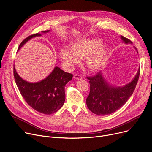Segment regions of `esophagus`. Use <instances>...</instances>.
Masks as SVG:
<instances>
[{
	"label": "esophagus",
	"instance_id": "1",
	"mask_svg": "<svg viewBox=\"0 0 152 152\" xmlns=\"http://www.w3.org/2000/svg\"><path fill=\"white\" fill-rule=\"evenodd\" d=\"M82 76L80 75H79V74H75L74 75V79H75V80H81L82 79Z\"/></svg>",
	"mask_w": 152,
	"mask_h": 152
}]
</instances>
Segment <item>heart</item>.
Here are the masks:
<instances>
[{"instance_id": "1", "label": "heart", "mask_w": 152, "mask_h": 152, "mask_svg": "<svg viewBox=\"0 0 152 152\" xmlns=\"http://www.w3.org/2000/svg\"><path fill=\"white\" fill-rule=\"evenodd\" d=\"M102 43V41L98 39L77 41L72 45L70 50L62 49L60 57L69 66L78 63L79 59L85 58L88 69L96 71L103 66L107 56V49Z\"/></svg>"}]
</instances>
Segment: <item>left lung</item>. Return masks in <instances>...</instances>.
Segmentation results:
<instances>
[{"mask_svg": "<svg viewBox=\"0 0 152 152\" xmlns=\"http://www.w3.org/2000/svg\"><path fill=\"white\" fill-rule=\"evenodd\" d=\"M121 38L125 44H132L131 41L122 36ZM139 75L140 69L131 82L122 86H115L108 83L102 72L94 77H87L90 84V93L86 101L88 109L98 115H105L116 111L132 95Z\"/></svg>", "mask_w": 152, "mask_h": 152, "instance_id": "1", "label": "left lung"}]
</instances>
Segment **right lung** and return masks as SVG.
Here are the masks:
<instances>
[{
  "mask_svg": "<svg viewBox=\"0 0 152 152\" xmlns=\"http://www.w3.org/2000/svg\"><path fill=\"white\" fill-rule=\"evenodd\" d=\"M50 30L42 31L46 33ZM40 33L32 34L20 45L18 50L31 39L41 37ZM13 75L17 87L25 102L36 111L45 114H51L63 106L66 94L65 86L72 80L73 75L55 67L47 77L37 82H29L21 78L13 66Z\"/></svg>",
  "mask_w": 152,
  "mask_h": 152,
  "instance_id": "add662e5",
  "label": "right lung"
}]
</instances>
